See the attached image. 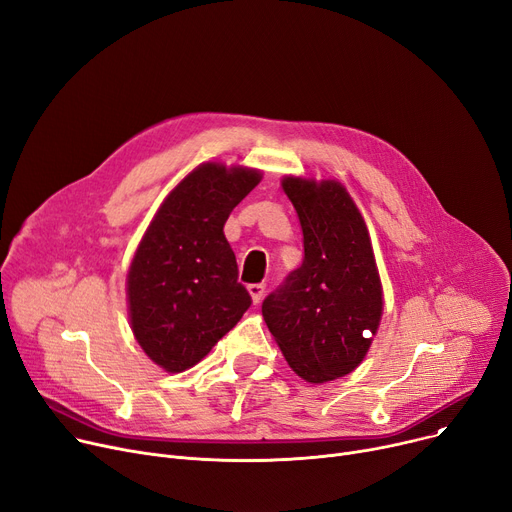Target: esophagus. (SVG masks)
<instances>
[{"instance_id": "esophagus-1", "label": "esophagus", "mask_w": 512, "mask_h": 512, "mask_svg": "<svg viewBox=\"0 0 512 512\" xmlns=\"http://www.w3.org/2000/svg\"><path fill=\"white\" fill-rule=\"evenodd\" d=\"M264 289H266V285H264V283H254V285H250V287H248V291H250V295H252V302H254V304H260V299H262V295H264Z\"/></svg>"}]
</instances>
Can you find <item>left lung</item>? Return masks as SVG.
Here are the masks:
<instances>
[{"mask_svg": "<svg viewBox=\"0 0 512 512\" xmlns=\"http://www.w3.org/2000/svg\"><path fill=\"white\" fill-rule=\"evenodd\" d=\"M304 231V262L262 302L287 364L312 384L353 372L382 316V285L368 227L335 182L285 177Z\"/></svg>", "mask_w": 512, "mask_h": 512, "instance_id": "8db88e82", "label": "left lung"}]
</instances>
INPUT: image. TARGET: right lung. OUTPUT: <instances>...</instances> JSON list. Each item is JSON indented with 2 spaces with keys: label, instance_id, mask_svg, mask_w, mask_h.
<instances>
[{
  "label": "right lung",
  "instance_id": "1",
  "mask_svg": "<svg viewBox=\"0 0 512 512\" xmlns=\"http://www.w3.org/2000/svg\"><path fill=\"white\" fill-rule=\"evenodd\" d=\"M260 177L248 167H196L142 237L128 273L130 322L144 353L167 372L196 366L252 306L223 227Z\"/></svg>",
  "mask_w": 512,
  "mask_h": 512
}]
</instances>
